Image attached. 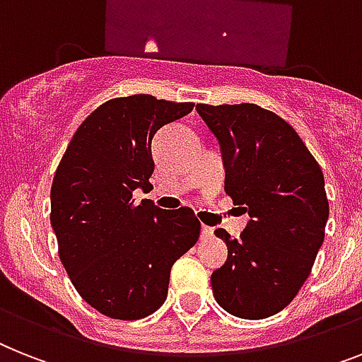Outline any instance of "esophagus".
Segmentation results:
<instances>
[{"instance_id":"obj_1","label":"esophagus","mask_w":362,"mask_h":362,"mask_svg":"<svg viewBox=\"0 0 362 362\" xmlns=\"http://www.w3.org/2000/svg\"><path fill=\"white\" fill-rule=\"evenodd\" d=\"M213 237V228H207V226H203L202 228V238H211Z\"/></svg>"}]
</instances>
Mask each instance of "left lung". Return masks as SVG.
Returning a JSON list of instances; mask_svg holds the SVG:
<instances>
[{
  "label": "left lung",
  "mask_w": 362,
  "mask_h": 362,
  "mask_svg": "<svg viewBox=\"0 0 362 362\" xmlns=\"http://www.w3.org/2000/svg\"><path fill=\"white\" fill-rule=\"evenodd\" d=\"M196 109L222 148L226 192L252 216L240 238L214 231L228 244V261L211 276L214 298L238 318H268L294 300L324 242V174L276 112L253 103Z\"/></svg>",
  "instance_id": "obj_1"
}]
</instances>
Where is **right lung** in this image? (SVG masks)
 <instances>
[{"mask_svg": "<svg viewBox=\"0 0 362 362\" xmlns=\"http://www.w3.org/2000/svg\"><path fill=\"white\" fill-rule=\"evenodd\" d=\"M192 109L149 94L105 101L57 166L49 218L59 257L81 298L109 318L139 320L159 309L174 262L199 238L190 207L163 211L133 198L153 174V134Z\"/></svg>", "mask_w": 362, "mask_h": 362, "instance_id": "add662e5", "label": "right lung"}]
</instances>
